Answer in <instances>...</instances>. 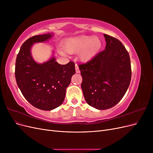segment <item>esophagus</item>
Wrapping results in <instances>:
<instances>
[{
    "instance_id": "34e87169",
    "label": "esophagus",
    "mask_w": 153,
    "mask_h": 153,
    "mask_svg": "<svg viewBox=\"0 0 153 153\" xmlns=\"http://www.w3.org/2000/svg\"><path fill=\"white\" fill-rule=\"evenodd\" d=\"M75 69H76V73H80V69L79 68H78V66L76 64H75Z\"/></svg>"
}]
</instances>
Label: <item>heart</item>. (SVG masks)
I'll return each instance as SVG.
<instances>
[{
  "instance_id": "heart-1",
  "label": "heart",
  "mask_w": 153,
  "mask_h": 153,
  "mask_svg": "<svg viewBox=\"0 0 153 153\" xmlns=\"http://www.w3.org/2000/svg\"><path fill=\"white\" fill-rule=\"evenodd\" d=\"M101 48V41L98 37L91 36H80L68 39L64 43V49L68 53H79L82 61H90L98 53ZM64 55V52L60 51Z\"/></svg>"
}]
</instances>
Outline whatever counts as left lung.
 <instances>
[{
	"instance_id": "obj_1",
	"label": "left lung",
	"mask_w": 153,
	"mask_h": 153,
	"mask_svg": "<svg viewBox=\"0 0 153 153\" xmlns=\"http://www.w3.org/2000/svg\"><path fill=\"white\" fill-rule=\"evenodd\" d=\"M104 37L105 50L89 62L78 64L85 100L98 110L117 104L127 91L131 78L130 58L124 46L114 37L107 34Z\"/></svg>"
}]
</instances>
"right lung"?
<instances>
[{"instance_id": "right-lung-1", "label": "right lung", "mask_w": 153, "mask_h": 153, "mask_svg": "<svg viewBox=\"0 0 153 153\" xmlns=\"http://www.w3.org/2000/svg\"><path fill=\"white\" fill-rule=\"evenodd\" d=\"M52 34L32 36L23 43L17 55L15 78L24 98L34 107L51 110L61 105L65 98L66 90L75 73V63L61 65L54 57L43 64L32 58L30 50L35 43L44 42Z\"/></svg>"}]
</instances>
